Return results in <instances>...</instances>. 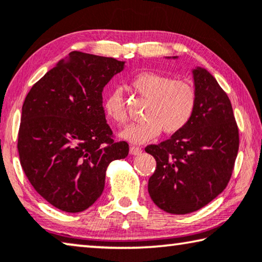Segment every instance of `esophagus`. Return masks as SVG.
Segmentation results:
<instances>
[{"label": "esophagus", "instance_id": "esophagus-1", "mask_svg": "<svg viewBox=\"0 0 262 262\" xmlns=\"http://www.w3.org/2000/svg\"><path fill=\"white\" fill-rule=\"evenodd\" d=\"M129 152H130V155H140V154L142 152V149H141L140 147L132 146V147L129 148Z\"/></svg>", "mask_w": 262, "mask_h": 262}]
</instances>
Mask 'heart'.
Returning <instances> with one entry per match:
<instances>
[{"label": "heart", "instance_id": "b5f03b06", "mask_svg": "<svg viewBox=\"0 0 262 262\" xmlns=\"http://www.w3.org/2000/svg\"><path fill=\"white\" fill-rule=\"evenodd\" d=\"M130 87L140 97L147 99V103L143 108L142 121L133 123L120 133L124 140L143 143L159 135L161 129L164 134H173L181 130L192 116L196 92L189 82L144 71L132 78ZM103 110L115 123H126V105L119 89L106 94Z\"/></svg>", "mask_w": 262, "mask_h": 262}]
</instances>
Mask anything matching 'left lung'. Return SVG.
<instances>
[{
    "label": "left lung",
    "mask_w": 262,
    "mask_h": 262,
    "mask_svg": "<svg viewBox=\"0 0 262 262\" xmlns=\"http://www.w3.org/2000/svg\"><path fill=\"white\" fill-rule=\"evenodd\" d=\"M192 76L196 106L189 122L169 140L146 147L156 160L148 192L161 210L172 214L194 212L222 193L239 149L227 94L205 69H193Z\"/></svg>",
    "instance_id": "8db88e82"
}]
</instances>
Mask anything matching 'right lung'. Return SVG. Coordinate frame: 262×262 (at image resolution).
<instances>
[{
    "label": "right lung",
    "mask_w": 262,
    "mask_h": 262,
    "mask_svg": "<svg viewBox=\"0 0 262 262\" xmlns=\"http://www.w3.org/2000/svg\"><path fill=\"white\" fill-rule=\"evenodd\" d=\"M124 61L79 51L57 63L31 87L18 132L20 165L45 201L65 212H81L105 188L106 169L127 157L107 124L102 91Z\"/></svg>",
    "instance_id": "obj_1"
}]
</instances>
